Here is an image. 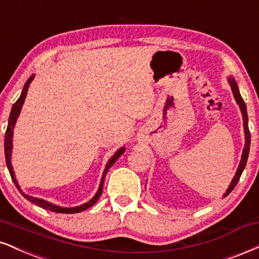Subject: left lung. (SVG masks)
I'll return each mask as SVG.
<instances>
[{"instance_id": "8db88e82", "label": "left lung", "mask_w": 259, "mask_h": 259, "mask_svg": "<svg viewBox=\"0 0 259 259\" xmlns=\"http://www.w3.org/2000/svg\"><path fill=\"white\" fill-rule=\"evenodd\" d=\"M228 83H229L230 88H232V93H233V95H234L236 104L239 105V108H240V111H241V114H242V120H244V132H245V147H244V151H242L241 159H240L238 170H236L235 175H234V177H233L232 182H230L227 192L223 194V197H227V195H228L229 193L234 189L236 183L239 182L240 176H241L242 171H244L245 166H246V163H247L248 152H250V145H251V134H250V130H248V116H247V110H246V104H245L244 99H242L241 95H240L239 87L235 82L234 77L233 76L228 77Z\"/></svg>"}]
</instances>
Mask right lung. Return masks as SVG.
<instances>
[{
	"label": "right lung",
	"instance_id": "1",
	"mask_svg": "<svg viewBox=\"0 0 259 259\" xmlns=\"http://www.w3.org/2000/svg\"><path fill=\"white\" fill-rule=\"evenodd\" d=\"M33 78H35V74H31L30 78L26 80V83H25L23 92H21L20 98L18 99L17 102H15V104L13 105V107H12V111H11V114H9L8 126H7V130H6V136H5V155H6V163H7L8 171H9V174H11V177H12V180H13L14 185L17 186L18 189H19L21 194H23V197L25 199H27L29 201L32 202V204H36L37 206L46 208V210H51V211H53V212H58V213H78V212H82V211L87 210V208H89L90 206H93V205H94L95 202L99 200V198L101 197L102 189H104V181H105L106 174H107V171L110 170V167L112 166V165L116 163L118 158H119L120 155L123 154L124 152H125V147H120L116 152V153L112 155V157L110 158V160L107 161V164H106V166H105L104 172H102V177H101V181H100V186H99L98 192H96L94 197L90 199L89 201H87L85 204H82V205H79V206H74V207H62V206H59V205L52 204V202L47 201V200H45V199L35 198V197H31V195H29V194H25V193L21 191L20 186L18 185L17 179H15L13 166H12L11 159H12V148H13V130H14L15 123H17L18 117H19V114H20L21 108H23L25 99H26L27 90H29V87H30L31 82L33 80Z\"/></svg>",
	"mask_w": 259,
	"mask_h": 259
}]
</instances>
